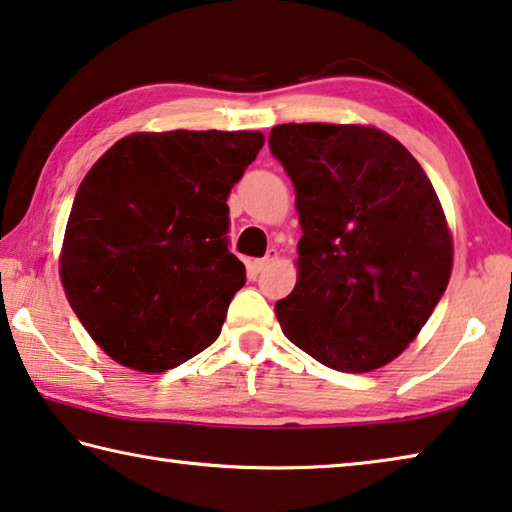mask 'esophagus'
<instances>
[{
  "label": "esophagus",
  "mask_w": 512,
  "mask_h": 512,
  "mask_svg": "<svg viewBox=\"0 0 512 512\" xmlns=\"http://www.w3.org/2000/svg\"><path fill=\"white\" fill-rule=\"evenodd\" d=\"M274 261H277V251H272V254H267L265 258H258V261L251 263V270H254V272L258 274V272L267 270V267H270Z\"/></svg>",
  "instance_id": "esophagus-1"
}]
</instances>
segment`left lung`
Masks as SVG:
<instances>
[{
  "instance_id": "8db88e82",
  "label": "left lung",
  "mask_w": 512,
  "mask_h": 512,
  "mask_svg": "<svg viewBox=\"0 0 512 512\" xmlns=\"http://www.w3.org/2000/svg\"><path fill=\"white\" fill-rule=\"evenodd\" d=\"M270 151L302 226L297 283L274 306L283 334L341 373L389 364L451 279V231L426 171L368 125L283 123Z\"/></svg>"
}]
</instances>
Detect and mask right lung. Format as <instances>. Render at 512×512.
Here are the masks:
<instances>
[{"label":"right lung","instance_id":"1","mask_svg":"<svg viewBox=\"0 0 512 512\" xmlns=\"http://www.w3.org/2000/svg\"><path fill=\"white\" fill-rule=\"evenodd\" d=\"M263 144L251 130L135 132L84 176L59 272L114 361L162 373L217 341L247 281L229 251L226 199Z\"/></svg>","mask_w":512,"mask_h":512}]
</instances>
